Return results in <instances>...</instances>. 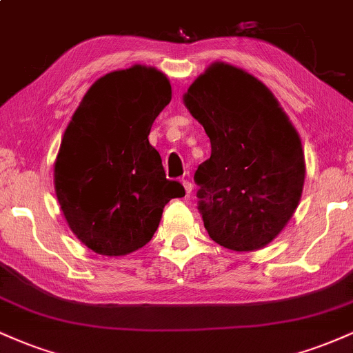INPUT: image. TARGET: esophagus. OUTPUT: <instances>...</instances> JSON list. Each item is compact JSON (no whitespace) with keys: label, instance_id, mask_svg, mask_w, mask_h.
Masks as SVG:
<instances>
[{"label":"esophagus","instance_id":"esophagus-1","mask_svg":"<svg viewBox=\"0 0 353 353\" xmlns=\"http://www.w3.org/2000/svg\"><path fill=\"white\" fill-rule=\"evenodd\" d=\"M182 185H184V189H185V194H189L192 192V189H194V185H192V182L190 181H188V179H182Z\"/></svg>","mask_w":353,"mask_h":353}]
</instances>
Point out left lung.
<instances>
[{"instance_id":"obj_1","label":"left lung","mask_w":353,"mask_h":353,"mask_svg":"<svg viewBox=\"0 0 353 353\" xmlns=\"http://www.w3.org/2000/svg\"><path fill=\"white\" fill-rule=\"evenodd\" d=\"M184 104L212 149L194 174L205 230L236 252L262 249L302 197L305 157L297 129L262 81L228 63L197 76Z\"/></svg>"}]
</instances>
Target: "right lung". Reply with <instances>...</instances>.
I'll list each match as a JSON object with an SVG mask.
<instances>
[{"mask_svg": "<svg viewBox=\"0 0 353 353\" xmlns=\"http://www.w3.org/2000/svg\"><path fill=\"white\" fill-rule=\"evenodd\" d=\"M168 76L134 64L108 72L72 114L54 163L64 219L88 249L117 257L141 249L159 228L163 209L185 194L165 179L149 132L171 103Z\"/></svg>", "mask_w": 353, "mask_h": 353, "instance_id": "add662e5", "label": "right lung"}]
</instances>
